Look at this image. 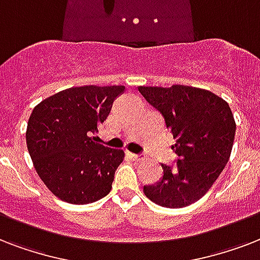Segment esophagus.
Listing matches in <instances>:
<instances>
[{
  "instance_id": "1",
  "label": "esophagus",
  "mask_w": 260,
  "mask_h": 260,
  "mask_svg": "<svg viewBox=\"0 0 260 260\" xmlns=\"http://www.w3.org/2000/svg\"><path fill=\"white\" fill-rule=\"evenodd\" d=\"M126 155L129 156L131 159H134V160H136V162H140V160H143L144 159V155L142 154H134V152H126Z\"/></svg>"
}]
</instances>
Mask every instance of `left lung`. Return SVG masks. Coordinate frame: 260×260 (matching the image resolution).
Wrapping results in <instances>:
<instances>
[{
	"mask_svg": "<svg viewBox=\"0 0 260 260\" xmlns=\"http://www.w3.org/2000/svg\"><path fill=\"white\" fill-rule=\"evenodd\" d=\"M139 91L163 116L178 155L171 166L162 163V178L143 191L165 208L190 205L212 187L228 163L236 131L230 105L209 90L183 85L139 86Z\"/></svg>",
	"mask_w": 260,
	"mask_h": 260,
	"instance_id": "8db88e82",
	"label": "left lung"
}]
</instances>
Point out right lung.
<instances>
[{
    "instance_id": "obj_1",
    "label": "right lung",
    "mask_w": 260,
    "mask_h": 260,
    "mask_svg": "<svg viewBox=\"0 0 260 260\" xmlns=\"http://www.w3.org/2000/svg\"><path fill=\"white\" fill-rule=\"evenodd\" d=\"M125 86L71 87L32 110L26 147L46 186L62 201L91 204L109 194L124 151L97 143L91 135L105 121Z\"/></svg>"
}]
</instances>
